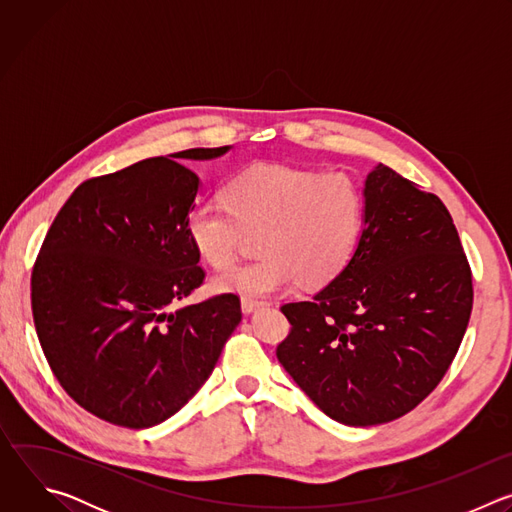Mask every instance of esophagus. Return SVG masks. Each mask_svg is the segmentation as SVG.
Wrapping results in <instances>:
<instances>
[{"label":"esophagus","instance_id":"1","mask_svg":"<svg viewBox=\"0 0 512 512\" xmlns=\"http://www.w3.org/2000/svg\"><path fill=\"white\" fill-rule=\"evenodd\" d=\"M263 306V302H259V300H253V298H241V310L245 312V314H251V312H255L257 308H261Z\"/></svg>","mask_w":512,"mask_h":512}]
</instances>
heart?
<instances>
[{"label":"heart","mask_w":512,"mask_h":512,"mask_svg":"<svg viewBox=\"0 0 512 512\" xmlns=\"http://www.w3.org/2000/svg\"><path fill=\"white\" fill-rule=\"evenodd\" d=\"M225 200L227 206L194 202L186 233L212 269L231 267L247 235H261V261L214 279V289L243 298L283 294L302 279L330 283L352 259L362 231V192L344 172L259 164L229 182Z\"/></svg>","instance_id":"heart-1"}]
</instances>
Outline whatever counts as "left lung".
<instances>
[{
	"label": "left lung",
	"instance_id": "1",
	"mask_svg": "<svg viewBox=\"0 0 512 512\" xmlns=\"http://www.w3.org/2000/svg\"><path fill=\"white\" fill-rule=\"evenodd\" d=\"M362 231L344 271L291 324L277 358L334 421L367 427L442 381L472 312V273L444 202L385 164L364 178Z\"/></svg>",
	"mask_w": 512,
	"mask_h": 512
}]
</instances>
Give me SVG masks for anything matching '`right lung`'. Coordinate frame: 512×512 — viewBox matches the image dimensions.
<instances>
[{
    "label": "right lung",
    "mask_w": 512,
    "mask_h": 512,
    "mask_svg": "<svg viewBox=\"0 0 512 512\" xmlns=\"http://www.w3.org/2000/svg\"><path fill=\"white\" fill-rule=\"evenodd\" d=\"M194 148L83 182L56 214L32 271V314L62 389L131 429L178 413L241 322L235 294L170 310L202 283L186 216L200 178Z\"/></svg>",
    "instance_id": "1"
}]
</instances>
